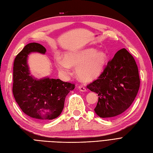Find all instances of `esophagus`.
Returning a JSON list of instances; mask_svg holds the SVG:
<instances>
[{"label": "esophagus", "mask_w": 153, "mask_h": 153, "mask_svg": "<svg viewBox=\"0 0 153 153\" xmlns=\"http://www.w3.org/2000/svg\"><path fill=\"white\" fill-rule=\"evenodd\" d=\"M78 89H79L82 92H86L87 91L86 88H85V87L82 86V85H80L79 87H78Z\"/></svg>", "instance_id": "obj_1"}]
</instances>
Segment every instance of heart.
<instances>
[{
  "mask_svg": "<svg viewBox=\"0 0 153 153\" xmlns=\"http://www.w3.org/2000/svg\"><path fill=\"white\" fill-rule=\"evenodd\" d=\"M107 61L104 51L93 48L68 52L64 57L57 55L55 63L58 70L65 76L71 73V67L76 68L78 78L84 82H90L100 76Z\"/></svg>",
  "mask_w": 153,
  "mask_h": 153,
  "instance_id": "obj_1",
  "label": "heart"
}]
</instances>
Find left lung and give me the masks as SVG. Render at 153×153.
I'll return each instance as SVG.
<instances>
[{
  "instance_id": "left-lung-1",
  "label": "left lung",
  "mask_w": 153,
  "mask_h": 153,
  "mask_svg": "<svg viewBox=\"0 0 153 153\" xmlns=\"http://www.w3.org/2000/svg\"><path fill=\"white\" fill-rule=\"evenodd\" d=\"M88 88L98 94L94 112L101 118L114 117L126 111L133 102L140 88L137 65L125 48L108 62L104 71Z\"/></svg>"
}]
</instances>
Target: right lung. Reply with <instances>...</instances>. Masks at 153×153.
Here are the masks:
<instances>
[{
	"label": "right lung",
	"instance_id": "add662e5",
	"mask_svg": "<svg viewBox=\"0 0 153 153\" xmlns=\"http://www.w3.org/2000/svg\"><path fill=\"white\" fill-rule=\"evenodd\" d=\"M32 52L45 54L46 49L33 42L16 55L13 64V96L27 116L39 121L51 120L61 114L65 98L75 85L48 76L38 79L32 76L27 64L28 55Z\"/></svg>",
	"mask_w": 153,
	"mask_h": 153
}]
</instances>
